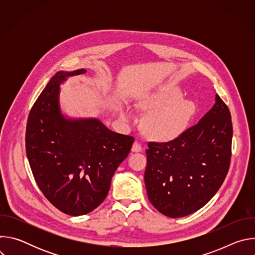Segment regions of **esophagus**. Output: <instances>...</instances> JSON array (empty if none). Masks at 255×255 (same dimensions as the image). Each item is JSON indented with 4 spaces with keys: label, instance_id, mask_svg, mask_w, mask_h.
<instances>
[{
    "label": "esophagus",
    "instance_id": "obj_1",
    "mask_svg": "<svg viewBox=\"0 0 255 255\" xmlns=\"http://www.w3.org/2000/svg\"><path fill=\"white\" fill-rule=\"evenodd\" d=\"M142 149H143V148H142V146H141L140 142L135 141V142L133 143V145H132V151H133V152H139V151H141Z\"/></svg>",
    "mask_w": 255,
    "mask_h": 255
}]
</instances>
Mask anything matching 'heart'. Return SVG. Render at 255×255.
I'll return each instance as SVG.
<instances>
[{"label": "heart", "instance_id": "b5f03b06", "mask_svg": "<svg viewBox=\"0 0 255 255\" xmlns=\"http://www.w3.org/2000/svg\"><path fill=\"white\" fill-rule=\"evenodd\" d=\"M181 94L174 88H164L145 98L139 106L144 110L153 111L145 120V131L153 139L165 141L178 136L188 126L195 114L193 102L181 100ZM121 119L130 121L129 112H121Z\"/></svg>", "mask_w": 255, "mask_h": 255}]
</instances>
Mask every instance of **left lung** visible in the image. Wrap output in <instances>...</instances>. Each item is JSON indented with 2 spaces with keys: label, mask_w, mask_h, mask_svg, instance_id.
I'll return each instance as SVG.
<instances>
[{
  "label": "left lung",
  "mask_w": 255,
  "mask_h": 255,
  "mask_svg": "<svg viewBox=\"0 0 255 255\" xmlns=\"http://www.w3.org/2000/svg\"><path fill=\"white\" fill-rule=\"evenodd\" d=\"M232 135L229 108L217 94L197 124L167 142H148L144 181L153 207L170 218L204 207L228 173Z\"/></svg>",
  "instance_id": "1"
}]
</instances>
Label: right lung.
Segmentation results:
<instances>
[{"instance_id":"obj_1","label":"right lung","mask_w":255,"mask_h":255,"mask_svg":"<svg viewBox=\"0 0 255 255\" xmlns=\"http://www.w3.org/2000/svg\"><path fill=\"white\" fill-rule=\"evenodd\" d=\"M85 72L58 71L32 106L26 126V154L36 184L56 209L70 216L88 214L102 204L134 142L97 119L63 118L59 84Z\"/></svg>"}]
</instances>
